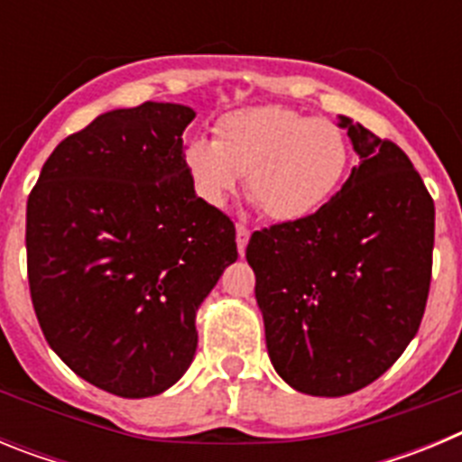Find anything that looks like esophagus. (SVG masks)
Masks as SVG:
<instances>
[{
    "label": "esophagus",
    "instance_id": "34e87169",
    "mask_svg": "<svg viewBox=\"0 0 462 462\" xmlns=\"http://www.w3.org/2000/svg\"><path fill=\"white\" fill-rule=\"evenodd\" d=\"M247 240H250V228L243 226V224H238V226H236V243H238L240 254H243L245 247H247Z\"/></svg>",
    "mask_w": 462,
    "mask_h": 462
}]
</instances>
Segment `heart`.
<instances>
[{
	"instance_id": "heart-1",
	"label": "heart",
	"mask_w": 462,
	"mask_h": 462,
	"mask_svg": "<svg viewBox=\"0 0 462 462\" xmlns=\"http://www.w3.org/2000/svg\"><path fill=\"white\" fill-rule=\"evenodd\" d=\"M185 169L196 196L224 208L245 175V189L273 222H298L337 191L349 166V143L336 122L284 106L231 110L210 141H191Z\"/></svg>"
}]
</instances>
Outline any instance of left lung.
I'll use <instances>...</instances> for the list:
<instances>
[{"instance_id":"1","label":"left lung","mask_w":462,"mask_h":462,"mask_svg":"<svg viewBox=\"0 0 462 462\" xmlns=\"http://www.w3.org/2000/svg\"><path fill=\"white\" fill-rule=\"evenodd\" d=\"M358 166L342 189L298 222L254 231L256 275L273 368L319 398L382 377L416 336L426 310L435 206L410 157L337 116Z\"/></svg>"}]
</instances>
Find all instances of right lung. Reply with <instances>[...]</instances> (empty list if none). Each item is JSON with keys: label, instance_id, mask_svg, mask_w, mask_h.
<instances>
[{"label": "right lung", "instance_id": "obj_1", "mask_svg": "<svg viewBox=\"0 0 462 462\" xmlns=\"http://www.w3.org/2000/svg\"><path fill=\"white\" fill-rule=\"evenodd\" d=\"M189 106L145 101L64 138L27 201V275L52 352L120 398L171 389L194 361L196 312L238 259L234 222L196 196Z\"/></svg>", "mask_w": 462, "mask_h": 462}]
</instances>
